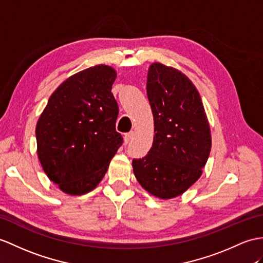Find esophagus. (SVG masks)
Segmentation results:
<instances>
[{"mask_svg":"<svg viewBox=\"0 0 263 263\" xmlns=\"http://www.w3.org/2000/svg\"><path fill=\"white\" fill-rule=\"evenodd\" d=\"M133 136H134V133H133V132H129V133L125 134V137H124V139H125V143H126V144L129 143V142H130V139L133 138Z\"/></svg>","mask_w":263,"mask_h":263,"instance_id":"esophagus-1","label":"esophagus"}]
</instances>
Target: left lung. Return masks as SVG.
<instances>
[{
    "instance_id": "obj_1",
    "label": "left lung",
    "mask_w": 263,
    "mask_h": 263,
    "mask_svg": "<svg viewBox=\"0 0 263 263\" xmlns=\"http://www.w3.org/2000/svg\"><path fill=\"white\" fill-rule=\"evenodd\" d=\"M146 90L155 135L148 154L133 159V170L148 193L168 200L202 175L212 145L210 125L200 93L180 70L152 63Z\"/></svg>"
}]
</instances>
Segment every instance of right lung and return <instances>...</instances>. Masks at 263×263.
Instances as JSON below:
<instances>
[{
  "label": "right lung",
  "mask_w": 263,
  "mask_h": 263,
  "mask_svg": "<svg viewBox=\"0 0 263 263\" xmlns=\"http://www.w3.org/2000/svg\"><path fill=\"white\" fill-rule=\"evenodd\" d=\"M117 73L98 65L69 77L50 96L36 123L37 157L47 176L69 195L92 191L123 144L116 132Z\"/></svg>",
  "instance_id": "1"
}]
</instances>
